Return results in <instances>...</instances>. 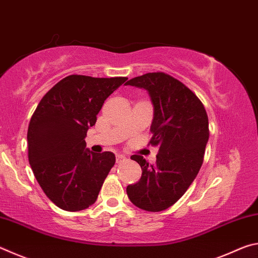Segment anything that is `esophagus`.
Returning a JSON list of instances; mask_svg holds the SVG:
<instances>
[{"instance_id": "obj_1", "label": "esophagus", "mask_w": 258, "mask_h": 258, "mask_svg": "<svg viewBox=\"0 0 258 258\" xmlns=\"http://www.w3.org/2000/svg\"><path fill=\"white\" fill-rule=\"evenodd\" d=\"M124 160H126V157H125V156H123V155H117V156H116V161H117V164L123 163Z\"/></svg>"}]
</instances>
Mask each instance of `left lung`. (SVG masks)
I'll return each instance as SVG.
<instances>
[{
  "instance_id": "left-lung-1",
  "label": "left lung",
  "mask_w": 258,
  "mask_h": 258,
  "mask_svg": "<svg viewBox=\"0 0 258 258\" xmlns=\"http://www.w3.org/2000/svg\"><path fill=\"white\" fill-rule=\"evenodd\" d=\"M126 85L149 93L154 104L149 145L159 148L154 165L142 156L131 157L141 166L142 175L126 192L139 208L165 211L185 194L202 167L209 138L207 112L197 95L168 74L148 73Z\"/></svg>"
}]
</instances>
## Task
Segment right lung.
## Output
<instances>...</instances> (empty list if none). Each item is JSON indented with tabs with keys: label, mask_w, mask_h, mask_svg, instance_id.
Masks as SVG:
<instances>
[{
	"label": "right lung",
	"mask_w": 258,
	"mask_h": 258,
	"mask_svg": "<svg viewBox=\"0 0 258 258\" xmlns=\"http://www.w3.org/2000/svg\"><path fill=\"white\" fill-rule=\"evenodd\" d=\"M126 80L69 75L42 98L30 118V167L46 197L63 211L93 205L115 165L112 152L86 149L85 137L104 100Z\"/></svg>",
	"instance_id": "obj_1"
}]
</instances>
